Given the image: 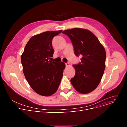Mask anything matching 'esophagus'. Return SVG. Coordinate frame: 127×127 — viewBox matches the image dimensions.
<instances>
[{"instance_id":"obj_1","label":"esophagus","mask_w":127,"mask_h":127,"mask_svg":"<svg viewBox=\"0 0 127 127\" xmlns=\"http://www.w3.org/2000/svg\"><path fill=\"white\" fill-rule=\"evenodd\" d=\"M65 65H66V66H69L70 65V64H69V63L67 62L65 63Z\"/></svg>"}]
</instances>
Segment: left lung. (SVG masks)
I'll return each instance as SVG.
<instances>
[{"mask_svg": "<svg viewBox=\"0 0 127 127\" xmlns=\"http://www.w3.org/2000/svg\"><path fill=\"white\" fill-rule=\"evenodd\" d=\"M62 33L69 37L76 56H81V62L73 65L75 75L70 81L82 94L91 93L99 84L105 67L106 53L103 46L90 31L74 28Z\"/></svg>", "mask_w": 127, "mask_h": 127, "instance_id": "left-lung-1", "label": "left lung"}]
</instances>
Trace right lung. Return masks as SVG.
<instances>
[{
	"instance_id": "right-lung-1",
	"label": "right lung",
	"mask_w": 127,
	"mask_h": 127,
	"mask_svg": "<svg viewBox=\"0 0 127 127\" xmlns=\"http://www.w3.org/2000/svg\"><path fill=\"white\" fill-rule=\"evenodd\" d=\"M62 31H47L32 36L21 56L26 79L34 91L42 96L55 94L63 77L65 64L49 61L54 52L52 39Z\"/></svg>"
}]
</instances>
